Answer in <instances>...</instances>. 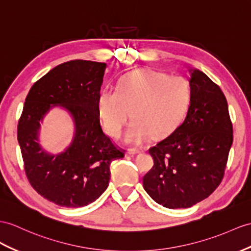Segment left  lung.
<instances>
[{"mask_svg":"<svg viewBox=\"0 0 251 251\" xmlns=\"http://www.w3.org/2000/svg\"><path fill=\"white\" fill-rule=\"evenodd\" d=\"M106 64L70 60L36 82L24 102L17 137L30 185L42 197L66 207L93 203L109 182V165L125 155L102 131L100 89ZM69 111L76 132L62 154L51 155L39 144L40 122L51 108Z\"/></svg>","mask_w":251,"mask_h":251,"instance_id":"8db88e82","label":"left lung"}]
</instances>
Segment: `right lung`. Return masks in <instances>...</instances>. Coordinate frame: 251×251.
Listing matches in <instances>:
<instances>
[{
	"label": "right lung",
	"mask_w": 251,
	"mask_h": 251,
	"mask_svg": "<svg viewBox=\"0 0 251 251\" xmlns=\"http://www.w3.org/2000/svg\"><path fill=\"white\" fill-rule=\"evenodd\" d=\"M191 97L186 115L175 130L149 149L154 165L143 179L155 202L185 209L207 198L221 184L233 142L227 99L200 70H189ZM163 126L175 115L158 105Z\"/></svg>",
	"instance_id": "obj_1"
}]
</instances>
